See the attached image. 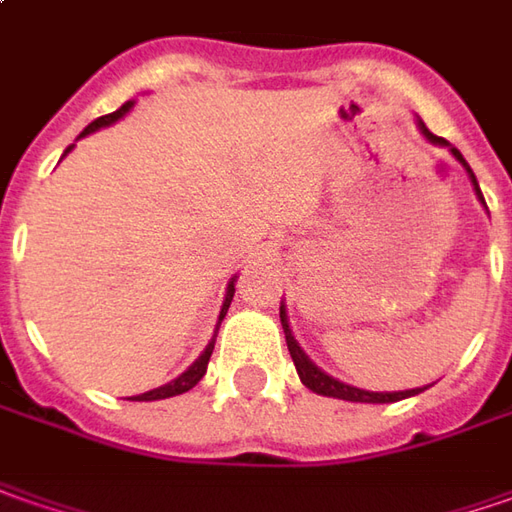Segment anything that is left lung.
I'll use <instances>...</instances> for the list:
<instances>
[{"mask_svg": "<svg viewBox=\"0 0 512 512\" xmlns=\"http://www.w3.org/2000/svg\"><path fill=\"white\" fill-rule=\"evenodd\" d=\"M419 133L425 135L431 144L436 147H448L453 152V158L467 169V175H470V181H473V189H476V198L485 203L482 198V189L476 184V175H473V169L467 167V161L462 158V152L456 150V147H450L445 138H439V135H433L422 121H419ZM280 323H283V331H286V345H289V354L291 360H294V368H297V374H300V382L314 391V394H320V397H334V399H345V402H399V399H408L416 397V394H422L425 388H411V391H362V388H354V385H345L340 379L328 377L323 368H317L314 362L309 360V354L300 348V343L294 340V334H291L289 328V314H286V306H280Z\"/></svg>", "mask_w": 512, "mask_h": 512, "instance_id": "left-lung-1", "label": "left lung"}]
</instances>
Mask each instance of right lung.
Listing matches in <instances>:
<instances>
[{
    "label": "right lung",
    "instance_id": "right-lung-1",
    "mask_svg": "<svg viewBox=\"0 0 512 512\" xmlns=\"http://www.w3.org/2000/svg\"><path fill=\"white\" fill-rule=\"evenodd\" d=\"M135 101H127V104H121L115 113L110 115H101V118H96L93 124H87L84 130H81L79 138H84V135L96 133V130H101V127H110V124H115L118 118H124V115L130 113V107H133ZM73 150V144L64 150V155ZM232 297H235V277L229 280V286H226V297H223V306H221V317H218V323H221L223 317H226V309H229V303H232ZM215 337H218V331H215ZM215 337L209 340V345L203 348V354L198 357V360L192 362L189 368H186L181 377H175L172 382H167V385H161V388H152V391H147V394H138V397H133L135 402H152V399H167V397H178V394H186L189 388H195L198 382L203 379V374H206V365H209V357H212V348H215Z\"/></svg>",
    "mask_w": 512,
    "mask_h": 512
}]
</instances>
